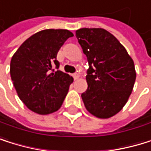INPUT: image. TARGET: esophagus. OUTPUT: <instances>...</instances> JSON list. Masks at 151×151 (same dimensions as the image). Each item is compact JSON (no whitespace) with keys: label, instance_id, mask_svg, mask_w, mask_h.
Returning <instances> with one entry per match:
<instances>
[{"label":"esophagus","instance_id":"1","mask_svg":"<svg viewBox=\"0 0 151 151\" xmlns=\"http://www.w3.org/2000/svg\"><path fill=\"white\" fill-rule=\"evenodd\" d=\"M73 77H74L75 80H77V79L79 78V75H78V74H74V75H73Z\"/></svg>","mask_w":151,"mask_h":151}]
</instances>
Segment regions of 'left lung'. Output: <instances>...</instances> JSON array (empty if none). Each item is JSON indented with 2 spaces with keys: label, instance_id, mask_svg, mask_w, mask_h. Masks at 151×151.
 I'll list each match as a JSON object with an SVG mask.
<instances>
[{
  "label": "left lung",
  "instance_id": "obj_1",
  "mask_svg": "<svg viewBox=\"0 0 151 151\" xmlns=\"http://www.w3.org/2000/svg\"><path fill=\"white\" fill-rule=\"evenodd\" d=\"M87 58V90L82 93L86 110L93 116L108 119L126 104L136 79L132 58L116 37L102 28L76 31Z\"/></svg>",
  "mask_w": 151,
  "mask_h": 151
}]
</instances>
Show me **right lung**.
Here are the masks:
<instances>
[{"label":"right lung","instance_id":"1","mask_svg":"<svg viewBox=\"0 0 151 151\" xmlns=\"http://www.w3.org/2000/svg\"><path fill=\"white\" fill-rule=\"evenodd\" d=\"M74 34L67 29H44L26 40L11 60V77L18 96L30 111L49 114L62 105L74 79L58 68V52Z\"/></svg>","mask_w":151,"mask_h":151}]
</instances>
